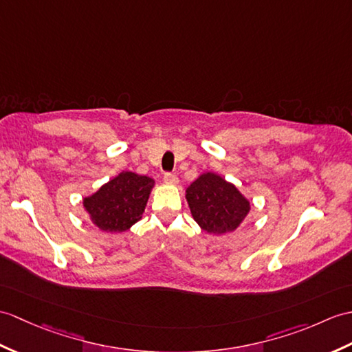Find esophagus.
<instances>
[{
    "label": "esophagus",
    "mask_w": 352,
    "mask_h": 352,
    "mask_svg": "<svg viewBox=\"0 0 352 352\" xmlns=\"http://www.w3.org/2000/svg\"><path fill=\"white\" fill-rule=\"evenodd\" d=\"M163 182H165L166 184H177L178 183V178L173 173H166L165 175H163Z\"/></svg>",
    "instance_id": "34e87169"
}]
</instances>
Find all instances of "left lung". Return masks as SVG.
Wrapping results in <instances>:
<instances>
[{
    "label": "left lung",
    "mask_w": 352,
    "mask_h": 352,
    "mask_svg": "<svg viewBox=\"0 0 352 352\" xmlns=\"http://www.w3.org/2000/svg\"><path fill=\"white\" fill-rule=\"evenodd\" d=\"M186 199L193 219L204 231L225 234L239 228L248 216L249 201L231 183L207 173L187 187Z\"/></svg>",
    "instance_id": "obj_1"
}]
</instances>
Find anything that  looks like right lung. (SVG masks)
Masks as SVG:
<instances>
[{"label":"right lung","instance_id":"right-lung-1","mask_svg":"<svg viewBox=\"0 0 352 352\" xmlns=\"http://www.w3.org/2000/svg\"><path fill=\"white\" fill-rule=\"evenodd\" d=\"M153 186L150 177L121 173L85 198L84 207L102 231L122 232L142 217Z\"/></svg>","mask_w":352,"mask_h":352}]
</instances>
